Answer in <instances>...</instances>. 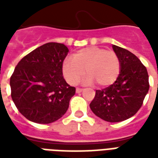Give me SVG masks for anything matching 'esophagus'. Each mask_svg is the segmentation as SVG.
<instances>
[{"label":"esophagus","instance_id":"esophagus-1","mask_svg":"<svg viewBox=\"0 0 158 158\" xmlns=\"http://www.w3.org/2000/svg\"><path fill=\"white\" fill-rule=\"evenodd\" d=\"M82 90H83V88H79V87H78V88L76 89V92L80 93V92H82Z\"/></svg>","mask_w":158,"mask_h":158}]
</instances>
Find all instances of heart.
<instances>
[{"label":"heart","instance_id":"1","mask_svg":"<svg viewBox=\"0 0 158 158\" xmlns=\"http://www.w3.org/2000/svg\"><path fill=\"white\" fill-rule=\"evenodd\" d=\"M120 69L121 61L116 52L96 46L81 49L62 63L63 74L71 85H76L86 73L85 83L107 86L116 80Z\"/></svg>","mask_w":158,"mask_h":158}]
</instances>
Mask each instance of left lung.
Returning a JSON list of instances; mask_svg holds the SVG:
<instances>
[{
	"mask_svg": "<svg viewBox=\"0 0 158 158\" xmlns=\"http://www.w3.org/2000/svg\"><path fill=\"white\" fill-rule=\"evenodd\" d=\"M113 48L121 61V71L113 85L96 89L89 107L103 120L118 123L139 111L150 85L146 68L135 54L117 45Z\"/></svg>",
	"mask_w": 158,
	"mask_h": 158,
	"instance_id": "left-lung-1",
	"label": "left lung"
}]
</instances>
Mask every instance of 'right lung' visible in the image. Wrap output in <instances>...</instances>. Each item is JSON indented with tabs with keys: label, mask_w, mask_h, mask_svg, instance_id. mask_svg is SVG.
<instances>
[{
	"label": "right lung",
	"mask_w": 158,
	"mask_h": 158,
	"mask_svg": "<svg viewBox=\"0 0 158 158\" xmlns=\"http://www.w3.org/2000/svg\"><path fill=\"white\" fill-rule=\"evenodd\" d=\"M69 49L50 42L23 56L10 79L16 107L29 121L50 123L62 118L75 94L62 75V62Z\"/></svg>",
	"instance_id": "obj_1"
}]
</instances>
